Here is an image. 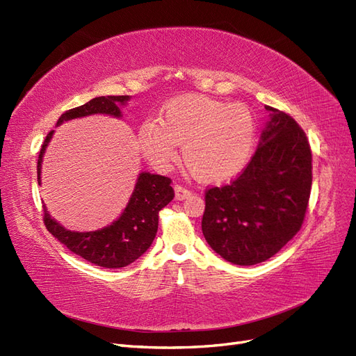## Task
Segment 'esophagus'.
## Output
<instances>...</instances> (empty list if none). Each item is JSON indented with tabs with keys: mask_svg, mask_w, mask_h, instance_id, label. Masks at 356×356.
<instances>
[{
	"mask_svg": "<svg viewBox=\"0 0 356 356\" xmlns=\"http://www.w3.org/2000/svg\"><path fill=\"white\" fill-rule=\"evenodd\" d=\"M174 190H175V199L177 200H184V199H187L191 195V191L187 190L186 187H182V186H175Z\"/></svg>",
	"mask_w": 356,
	"mask_h": 356,
	"instance_id": "esophagus-1",
	"label": "esophagus"
}]
</instances>
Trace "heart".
Instances as JSON below:
<instances>
[{
    "label": "heart",
    "mask_w": 356,
    "mask_h": 356,
    "mask_svg": "<svg viewBox=\"0 0 356 356\" xmlns=\"http://www.w3.org/2000/svg\"><path fill=\"white\" fill-rule=\"evenodd\" d=\"M137 143L159 170L172 166L182 144L184 162L193 175L204 182H222L248 166L256 144V122L244 104L188 94L168 102L157 122H143Z\"/></svg>",
    "instance_id": "1"
}]
</instances>
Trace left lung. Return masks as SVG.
Listing matches in <instances>:
<instances>
[{
  "label": "left lung",
  "instance_id": "1",
  "mask_svg": "<svg viewBox=\"0 0 356 356\" xmlns=\"http://www.w3.org/2000/svg\"><path fill=\"white\" fill-rule=\"evenodd\" d=\"M249 165L228 186L206 191L202 231L234 265L274 256L303 224L312 186V154L296 120L274 107Z\"/></svg>",
  "mask_w": 356,
  "mask_h": 356
}]
</instances>
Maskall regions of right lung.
Wrapping results in <instances>:
<instances>
[{
    "label": "right lung",
    "mask_w": 356,
    "mask_h": 356,
    "mask_svg": "<svg viewBox=\"0 0 356 356\" xmlns=\"http://www.w3.org/2000/svg\"><path fill=\"white\" fill-rule=\"evenodd\" d=\"M131 100L129 95L95 97L79 107L70 108L57 120L63 122L91 115H108L122 118V107ZM54 131L48 134L38 157V184L41 186L42 159ZM174 199L170 179L150 172H140L129 202L120 216L112 224L95 231H70L54 218L44 204V224L47 229L65 246L82 259L103 268H124L147 252L156 237L159 212Z\"/></svg>",
    "instance_id": "obj_1"
}]
</instances>
